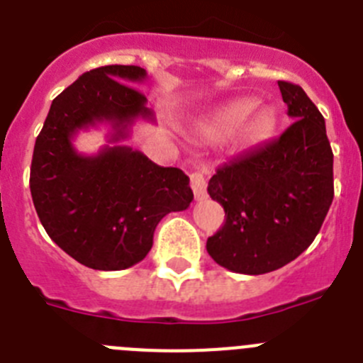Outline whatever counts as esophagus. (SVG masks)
Masks as SVG:
<instances>
[{"instance_id": "esophagus-1", "label": "esophagus", "mask_w": 363, "mask_h": 363, "mask_svg": "<svg viewBox=\"0 0 363 363\" xmlns=\"http://www.w3.org/2000/svg\"><path fill=\"white\" fill-rule=\"evenodd\" d=\"M189 181H191V189L193 195H195V201H204V199H208L204 172H193V174L189 175Z\"/></svg>"}]
</instances>
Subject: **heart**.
Wrapping results in <instances>:
<instances>
[{"mask_svg":"<svg viewBox=\"0 0 363 363\" xmlns=\"http://www.w3.org/2000/svg\"><path fill=\"white\" fill-rule=\"evenodd\" d=\"M279 128V111L272 104L259 105L258 98L243 96L222 105L201 125L208 140H228L238 130L242 148H254L272 140Z\"/></svg>","mask_w":363,"mask_h":363,"instance_id":"obj_1","label":"heart"}]
</instances>
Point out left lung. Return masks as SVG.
Returning a JSON list of instances; mask_svg holds the SVG:
<instances>
[{
  "instance_id": "8db88e82",
  "label": "left lung",
  "mask_w": 363,
  "mask_h": 363,
  "mask_svg": "<svg viewBox=\"0 0 363 363\" xmlns=\"http://www.w3.org/2000/svg\"><path fill=\"white\" fill-rule=\"evenodd\" d=\"M277 86L294 123L277 140L220 166L208 184L225 223L206 249L223 269L249 276L304 252L333 202V152L323 114L301 86Z\"/></svg>"
}]
</instances>
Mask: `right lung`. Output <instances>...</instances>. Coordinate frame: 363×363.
Wrapping results in <instances>:
<instances>
[{"instance_id":"1","label":"right lung","mask_w":363,"mask_h":363,"mask_svg":"<svg viewBox=\"0 0 363 363\" xmlns=\"http://www.w3.org/2000/svg\"><path fill=\"white\" fill-rule=\"evenodd\" d=\"M145 79L143 67L118 64L84 73L52 101L33 147L30 191L40 223L64 252L94 270L140 263L162 216L193 201L189 177L179 168L121 145L96 155L73 147L82 128L111 123L109 143H116L138 118L154 120L145 94L128 86Z\"/></svg>"}]
</instances>
